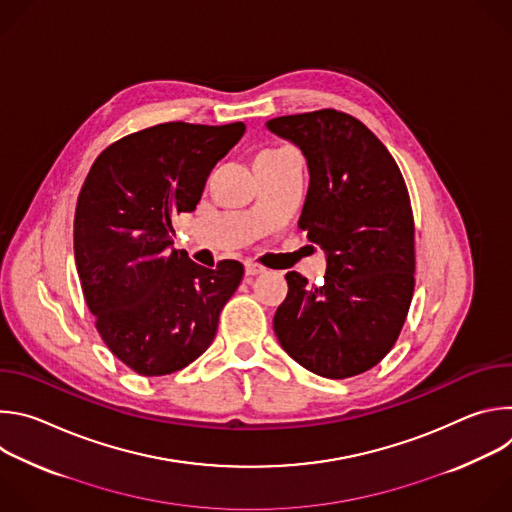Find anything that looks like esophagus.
<instances>
[{"mask_svg":"<svg viewBox=\"0 0 512 512\" xmlns=\"http://www.w3.org/2000/svg\"><path fill=\"white\" fill-rule=\"evenodd\" d=\"M263 271H265V267L259 265V263H255V261H247V263H245V273H247V275H259V273H263Z\"/></svg>","mask_w":512,"mask_h":512,"instance_id":"1","label":"esophagus"}]
</instances>
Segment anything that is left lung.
<instances>
[{"instance_id":"obj_1","label":"left lung","mask_w":512,"mask_h":512,"mask_svg":"<svg viewBox=\"0 0 512 512\" xmlns=\"http://www.w3.org/2000/svg\"><path fill=\"white\" fill-rule=\"evenodd\" d=\"M267 129L302 150L310 186L300 229L326 253L322 285L291 271L273 330L304 369L348 379L393 348L415 287L413 214L405 180L377 135L322 109L269 119Z\"/></svg>"}]
</instances>
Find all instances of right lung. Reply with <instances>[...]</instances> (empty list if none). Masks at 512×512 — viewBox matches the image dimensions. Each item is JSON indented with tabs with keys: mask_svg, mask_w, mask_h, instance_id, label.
<instances>
[{
	"mask_svg": "<svg viewBox=\"0 0 512 512\" xmlns=\"http://www.w3.org/2000/svg\"><path fill=\"white\" fill-rule=\"evenodd\" d=\"M245 123H162L131 133L95 160L75 212L83 294L109 350L143 377L180 371L214 340L243 265L216 269L172 249V221L192 212L214 164Z\"/></svg>",
	"mask_w": 512,
	"mask_h": 512,
	"instance_id": "right-lung-1",
	"label": "right lung"
}]
</instances>
